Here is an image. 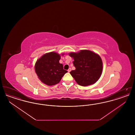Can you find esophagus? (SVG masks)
I'll list each match as a JSON object with an SVG mask.
<instances>
[{
    "label": "esophagus",
    "instance_id": "esophagus-1",
    "mask_svg": "<svg viewBox=\"0 0 135 135\" xmlns=\"http://www.w3.org/2000/svg\"><path fill=\"white\" fill-rule=\"evenodd\" d=\"M71 71V68H69L68 70V72H70Z\"/></svg>",
    "mask_w": 135,
    "mask_h": 135
}]
</instances>
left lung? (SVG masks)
<instances>
[{"mask_svg": "<svg viewBox=\"0 0 135 135\" xmlns=\"http://www.w3.org/2000/svg\"><path fill=\"white\" fill-rule=\"evenodd\" d=\"M69 56L74 59L75 70L70 72L77 84L88 86L95 84L101 76L103 63L100 56L89 50H81L78 52H70Z\"/></svg>", "mask_w": 135, "mask_h": 135, "instance_id": "8db88e82", "label": "left lung"}]
</instances>
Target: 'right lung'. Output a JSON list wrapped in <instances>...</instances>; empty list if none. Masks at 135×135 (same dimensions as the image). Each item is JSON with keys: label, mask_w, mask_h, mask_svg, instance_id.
<instances>
[{"label": "right lung", "mask_w": 135, "mask_h": 135, "mask_svg": "<svg viewBox=\"0 0 135 135\" xmlns=\"http://www.w3.org/2000/svg\"><path fill=\"white\" fill-rule=\"evenodd\" d=\"M63 55V54H62ZM61 56L55 52L46 53L36 61L35 70L39 79L47 85L58 84L68 71L59 63Z\"/></svg>", "instance_id": "add662e5"}]
</instances>
